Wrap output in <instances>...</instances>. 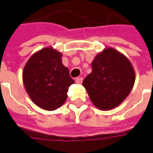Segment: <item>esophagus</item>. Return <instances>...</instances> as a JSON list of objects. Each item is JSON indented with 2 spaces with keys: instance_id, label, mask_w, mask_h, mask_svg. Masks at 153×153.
<instances>
[{
  "instance_id": "34e87169",
  "label": "esophagus",
  "mask_w": 153,
  "mask_h": 153,
  "mask_svg": "<svg viewBox=\"0 0 153 153\" xmlns=\"http://www.w3.org/2000/svg\"><path fill=\"white\" fill-rule=\"evenodd\" d=\"M75 82H76L77 83H82V82H83V78H82V77L77 78L76 79H75Z\"/></svg>"
}]
</instances>
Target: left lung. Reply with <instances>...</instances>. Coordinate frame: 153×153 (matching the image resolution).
<instances>
[{
  "instance_id": "left-lung-1",
  "label": "left lung",
  "mask_w": 153,
  "mask_h": 153,
  "mask_svg": "<svg viewBox=\"0 0 153 153\" xmlns=\"http://www.w3.org/2000/svg\"><path fill=\"white\" fill-rule=\"evenodd\" d=\"M92 73L83 79L90 99L98 109L119 106L131 92L134 70L128 58L114 48H106L92 62Z\"/></svg>"
}]
</instances>
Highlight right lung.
Returning a JSON list of instances; mask_svg holds the SVG:
<instances>
[{
    "label": "right lung",
    "mask_w": 153,
    "mask_h": 153,
    "mask_svg": "<svg viewBox=\"0 0 153 153\" xmlns=\"http://www.w3.org/2000/svg\"><path fill=\"white\" fill-rule=\"evenodd\" d=\"M61 56L52 47L43 48L29 58L23 71V82L29 97L47 111L62 106L69 87L74 83Z\"/></svg>",
    "instance_id": "add662e5"
}]
</instances>
